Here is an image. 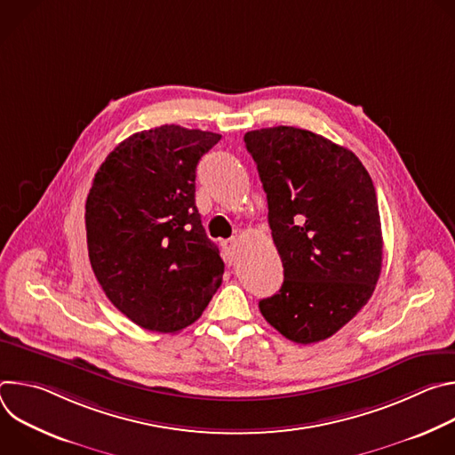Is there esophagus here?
Here are the masks:
<instances>
[{"label": "esophagus", "instance_id": "esophagus-1", "mask_svg": "<svg viewBox=\"0 0 455 455\" xmlns=\"http://www.w3.org/2000/svg\"><path fill=\"white\" fill-rule=\"evenodd\" d=\"M223 251H225V257L228 263H234L237 255H239V243L237 239H228V241H223Z\"/></svg>", "mask_w": 455, "mask_h": 455}]
</instances>
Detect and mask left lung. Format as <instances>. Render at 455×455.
<instances>
[{
    "label": "left lung",
    "instance_id": "1",
    "mask_svg": "<svg viewBox=\"0 0 455 455\" xmlns=\"http://www.w3.org/2000/svg\"><path fill=\"white\" fill-rule=\"evenodd\" d=\"M281 255V290L259 302L288 340L335 335L367 304L381 272V223L372 180L358 156L291 125L248 132Z\"/></svg>",
    "mask_w": 455,
    "mask_h": 455
}]
</instances>
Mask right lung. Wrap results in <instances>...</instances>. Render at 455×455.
Masks as SVG:
<instances>
[{
  "label": "right lung",
  "instance_id": "obj_1",
  "mask_svg": "<svg viewBox=\"0 0 455 455\" xmlns=\"http://www.w3.org/2000/svg\"><path fill=\"white\" fill-rule=\"evenodd\" d=\"M221 135L165 124L120 142L86 200L93 274L140 328L176 333L221 286L225 263L196 207V167Z\"/></svg>",
  "mask_w": 455,
  "mask_h": 455
}]
</instances>
